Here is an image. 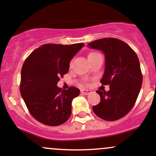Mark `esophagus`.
Here are the masks:
<instances>
[{"label": "esophagus", "instance_id": "1", "mask_svg": "<svg viewBox=\"0 0 156 156\" xmlns=\"http://www.w3.org/2000/svg\"><path fill=\"white\" fill-rule=\"evenodd\" d=\"M81 93L84 95H88V94H89L91 93V90H88V89H82Z\"/></svg>", "mask_w": 156, "mask_h": 156}]
</instances>
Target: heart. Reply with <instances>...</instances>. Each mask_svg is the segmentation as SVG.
<instances>
[{
  "label": "heart",
  "mask_w": 156,
  "mask_h": 156,
  "mask_svg": "<svg viewBox=\"0 0 156 156\" xmlns=\"http://www.w3.org/2000/svg\"><path fill=\"white\" fill-rule=\"evenodd\" d=\"M98 53H96V52H91V53H89L88 55V59H89V58H94V57H96V56H99Z\"/></svg>",
  "instance_id": "heart-1"
}]
</instances>
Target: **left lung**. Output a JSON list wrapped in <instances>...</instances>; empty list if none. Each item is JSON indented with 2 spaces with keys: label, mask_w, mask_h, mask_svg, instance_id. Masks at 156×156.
Segmentation results:
<instances>
[{
  "label": "left lung",
  "mask_w": 156,
  "mask_h": 156,
  "mask_svg": "<svg viewBox=\"0 0 156 156\" xmlns=\"http://www.w3.org/2000/svg\"><path fill=\"white\" fill-rule=\"evenodd\" d=\"M88 47L103 52L105 71L102 85H109V91H98V105L92 109L97 116L108 121L124 117L135 105L141 88L143 76L136 53L124 41L105 38L88 43Z\"/></svg>",
  "instance_id": "8db88e82"
}]
</instances>
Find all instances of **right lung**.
Listing matches in <instances>:
<instances>
[{
    "label": "right lung",
    "mask_w": 156,
    "mask_h": 156,
    "mask_svg": "<svg viewBox=\"0 0 156 156\" xmlns=\"http://www.w3.org/2000/svg\"><path fill=\"white\" fill-rule=\"evenodd\" d=\"M43 44L27 58L21 68L20 91L30 113L36 120L55 126L65 123L71 115V103L80 91L57 86L60 76L68 73L73 56L84 46Z\"/></svg>",
    "instance_id": "obj_1"
}]
</instances>
